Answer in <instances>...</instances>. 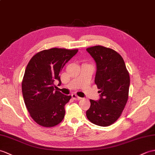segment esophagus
I'll return each instance as SVG.
<instances>
[{
	"instance_id": "34e87169",
	"label": "esophagus",
	"mask_w": 155,
	"mask_h": 155,
	"mask_svg": "<svg viewBox=\"0 0 155 155\" xmlns=\"http://www.w3.org/2000/svg\"><path fill=\"white\" fill-rule=\"evenodd\" d=\"M71 96H72V98H73V99L75 100H79L81 99V97L78 96L77 95H76L75 94H73L71 95Z\"/></svg>"
}]
</instances>
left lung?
I'll return each instance as SVG.
<instances>
[{
    "label": "left lung",
    "mask_w": 155,
    "mask_h": 155,
    "mask_svg": "<svg viewBox=\"0 0 155 155\" xmlns=\"http://www.w3.org/2000/svg\"><path fill=\"white\" fill-rule=\"evenodd\" d=\"M95 61V84L100 98L91 100L86 117L92 124L106 127L120 117L128 99L130 78L122 57L114 49L96 45L86 49Z\"/></svg>",
    "instance_id": "left-lung-1"
}]
</instances>
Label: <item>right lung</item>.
Returning a JSON list of instances; mask_svg holds the SVG:
<instances>
[{
  "mask_svg": "<svg viewBox=\"0 0 155 155\" xmlns=\"http://www.w3.org/2000/svg\"><path fill=\"white\" fill-rule=\"evenodd\" d=\"M78 49L51 48L35 54L29 61L21 82L23 98L31 118L43 127L55 126L63 120L64 106L71 98L55 89L62 70Z\"/></svg>",
  "mask_w": 155,
  "mask_h": 155,
  "instance_id": "right-lung-1",
  "label": "right lung"
}]
</instances>
